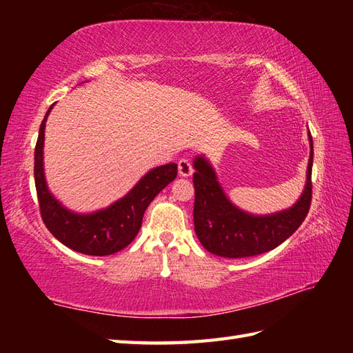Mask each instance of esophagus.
<instances>
[{"mask_svg":"<svg viewBox=\"0 0 353 353\" xmlns=\"http://www.w3.org/2000/svg\"><path fill=\"white\" fill-rule=\"evenodd\" d=\"M177 168H179V176L182 177H190L194 170H192V165L188 159H181L177 162Z\"/></svg>","mask_w":353,"mask_h":353,"instance_id":"1","label":"esophagus"}]
</instances>
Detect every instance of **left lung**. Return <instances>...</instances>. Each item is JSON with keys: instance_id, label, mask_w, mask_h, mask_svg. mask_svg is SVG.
I'll use <instances>...</instances> for the list:
<instances>
[{"instance_id": "obj_1", "label": "left lung", "mask_w": 353, "mask_h": 353, "mask_svg": "<svg viewBox=\"0 0 353 353\" xmlns=\"http://www.w3.org/2000/svg\"><path fill=\"white\" fill-rule=\"evenodd\" d=\"M310 159L301 197L294 205L273 214H252L238 208L224 192L215 168L205 154L192 161L196 188L194 229L201 245L209 253L223 258L256 256L276 249L301 226L311 205L312 138L308 130Z\"/></svg>"}]
</instances>
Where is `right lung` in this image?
Returning <instances> with one entry per match:
<instances>
[{
  "mask_svg": "<svg viewBox=\"0 0 353 353\" xmlns=\"http://www.w3.org/2000/svg\"><path fill=\"white\" fill-rule=\"evenodd\" d=\"M52 106L41 124L34 148V183L42 220L51 234L74 252L89 256L114 254L129 245L138 235L148 205L176 179L177 163H165L147 171L129 192L106 208L92 212L72 211L51 192L45 177V123Z\"/></svg>",
  "mask_w": 353,
  "mask_h": 353,
  "instance_id": "right-lung-1",
  "label": "right lung"
}]
</instances>
